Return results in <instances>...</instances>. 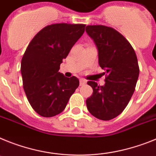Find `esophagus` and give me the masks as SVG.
<instances>
[{
    "mask_svg": "<svg viewBox=\"0 0 156 156\" xmlns=\"http://www.w3.org/2000/svg\"><path fill=\"white\" fill-rule=\"evenodd\" d=\"M86 81L84 79H80V86H83L85 84H86Z\"/></svg>",
    "mask_w": 156,
    "mask_h": 156,
    "instance_id": "1",
    "label": "esophagus"
}]
</instances>
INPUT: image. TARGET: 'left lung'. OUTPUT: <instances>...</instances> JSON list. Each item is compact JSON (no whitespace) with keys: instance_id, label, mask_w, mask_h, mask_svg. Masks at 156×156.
Returning a JSON list of instances; mask_svg holds the SVG:
<instances>
[{"instance_id":"obj_1","label":"left lung","mask_w":156,"mask_h":156,"mask_svg":"<svg viewBox=\"0 0 156 156\" xmlns=\"http://www.w3.org/2000/svg\"><path fill=\"white\" fill-rule=\"evenodd\" d=\"M86 31L97 46L99 65L106 74L104 86L88 82L93 92L86 106L94 117L108 121L123 112L134 93L140 72L137 58L129 42L116 30L90 25Z\"/></svg>"}]
</instances>
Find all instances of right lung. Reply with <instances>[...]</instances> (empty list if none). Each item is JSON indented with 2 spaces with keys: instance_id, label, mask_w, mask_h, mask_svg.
I'll list each match as a JSON object with an SVG mask.
<instances>
[{
  "instance_id": "right-lung-1",
  "label": "right lung",
  "mask_w": 156,
  "mask_h": 156,
  "mask_svg": "<svg viewBox=\"0 0 156 156\" xmlns=\"http://www.w3.org/2000/svg\"><path fill=\"white\" fill-rule=\"evenodd\" d=\"M85 24L55 23L40 30L27 48L21 61L23 89L34 110L52 117L65 109L79 86L76 77L67 78L59 66L85 31Z\"/></svg>"
}]
</instances>
